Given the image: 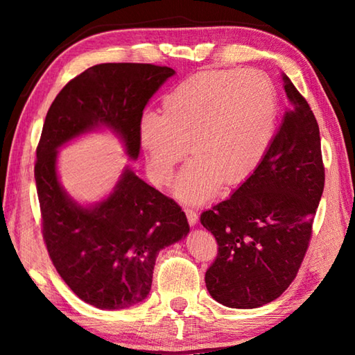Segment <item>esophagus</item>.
Listing matches in <instances>:
<instances>
[{
  "label": "esophagus",
  "instance_id": "1",
  "mask_svg": "<svg viewBox=\"0 0 355 355\" xmlns=\"http://www.w3.org/2000/svg\"><path fill=\"white\" fill-rule=\"evenodd\" d=\"M184 212H186V216H187V221H189L191 225H195L198 223V214L195 212V210L184 209Z\"/></svg>",
  "mask_w": 355,
  "mask_h": 355
}]
</instances>
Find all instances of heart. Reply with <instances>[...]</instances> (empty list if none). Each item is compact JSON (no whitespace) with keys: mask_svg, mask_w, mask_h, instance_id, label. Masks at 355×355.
I'll use <instances>...</instances> for the list:
<instances>
[{"mask_svg":"<svg viewBox=\"0 0 355 355\" xmlns=\"http://www.w3.org/2000/svg\"><path fill=\"white\" fill-rule=\"evenodd\" d=\"M277 94L259 70H207L164 97L163 114L146 111L139 123L153 182L168 184L187 154L175 195L184 202L214 198L223 182L238 184L256 169L273 137Z\"/></svg>","mask_w":355,"mask_h":355,"instance_id":"1","label":"heart"}]
</instances>
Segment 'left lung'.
<instances>
[{"label":"left lung","instance_id":"1","mask_svg":"<svg viewBox=\"0 0 355 355\" xmlns=\"http://www.w3.org/2000/svg\"><path fill=\"white\" fill-rule=\"evenodd\" d=\"M282 80L288 108L266 155L230 198L200 218L218 243L206 286L229 308H258L288 288L325 186L318 120L290 78Z\"/></svg>","mask_w":355,"mask_h":355}]
</instances>
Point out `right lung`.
Listing matches in <instances>:
<instances>
[{"label":"right lung","instance_id":"add662e5","mask_svg":"<svg viewBox=\"0 0 355 355\" xmlns=\"http://www.w3.org/2000/svg\"><path fill=\"white\" fill-rule=\"evenodd\" d=\"M175 71L153 64H99L67 84L49 108L36 148L35 180L42 236L56 271L84 302L123 310L145 299L162 248L189 233L175 201L126 168L108 198L92 207L71 200L58 180V148L107 126L139 157L146 103Z\"/></svg>","mask_w":355,"mask_h":355}]
</instances>
